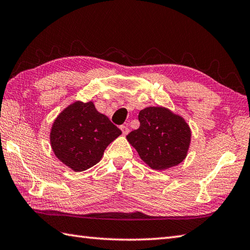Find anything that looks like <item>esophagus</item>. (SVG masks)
Masks as SVG:
<instances>
[{
    "mask_svg": "<svg viewBox=\"0 0 250 250\" xmlns=\"http://www.w3.org/2000/svg\"><path fill=\"white\" fill-rule=\"evenodd\" d=\"M120 129H121V131H122V133H124L125 135L128 134L129 131H130L128 125H120Z\"/></svg>",
    "mask_w": 250,
    "mask_h": 250,
    "instance_id": "1",
    "label": "esophagus"
}]
</instances>
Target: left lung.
Here are the masks:
<instances>
[{
  "label": "left lung",
  "mask_w": 250,
  "mask_h": 250,
  "mask_svg": "<svg viewBox=\"0 0 250 250\" xmlns=\"http://www.w3.org/2000/svg\"><path fill=\"white\" fill-rule=\"evenodd\" d=\"M140 128L126 140L151 169L174 167L187 157L190 129L185 120L164 107H147L139 114Z\"/></svg>",
  "instance_id": "1"
}]
</instances>
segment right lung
<instances>
[{
  "mask_svg": "<svg viewBox=\"0 0 250 250\" xmlns=\"http://www.w3.org/2000/svg\"><path fill=\"white\" fill-rule=\"evenodd\" d=\"M120 134V129L92 102H75L54 121L50 138L56 157L78 172L99 163L107 146Z\"/></svg>",
  "mask_w": 250,
  "mask_h": 250,
  "instance_id": "right-lung-1",
  "label": "right lung"
}]
</instances>
